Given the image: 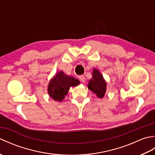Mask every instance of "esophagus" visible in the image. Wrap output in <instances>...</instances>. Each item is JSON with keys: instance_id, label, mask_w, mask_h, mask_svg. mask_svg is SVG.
<instances>
[{"instance_id": "obj_1", "label": "esophagus", "mask_w": 155, "mask_h": 155, "mask_svg": "<svg viewBox=\"0 0 155 155\" xmlns=\"http://www.w3.org/2000/svg\"><path fill=\"white\" fill-rule=\"evenodd\" d=\"M78 78H79V80L82 82V83H84V82L85 81V77L83 75L79 76V77H78Z\"/></svg>"}]
</instances>
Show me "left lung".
Segmentation results:
<instances>
[{"label":"left lung","mask_w":155,"mask_h":155,"mask_svg":"<svg viewBox=\"0 0 155 155\" xmlns=\"http://www.w3.org/2000/svg\"><path fill=\"white\" fill-rule=\"evenodd\" d=\"M88 88L96 93L97 96L99 98H103L106 93L107 83L97 69H94L93 77L88 83Z\"/></svg>","instance_id":"1"}]
</instances>
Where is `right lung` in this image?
I'll list each match as a JSON object with an SVG mask.
<instances>
[{"instance_id":"obj_1","label":"right lung","mask_w":155,"mask_h":155,"mask_svg":"<svg viewBox=\"0 0 155 155\" xmlns=\"http://www.w3.org/2000/svg\"><path fill=\"white\" fill-rule=\"evenodd\" d=\"M78 79L64 74L63 72H59L56 74L49 83L48 93L50 97L56 101H62L71 87H75L79 84Z\"/></svg>"}]
</instances>
